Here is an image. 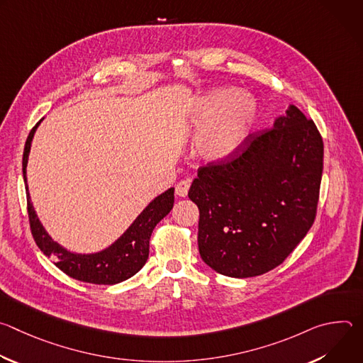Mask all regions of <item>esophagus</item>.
Wrapping results in <instances>:
<instances>
[{
	"instance_id": "obj_1",
	"label": "esophagus",
	"mask_w": 363,
	"mask_h": 363,
	"mask_svg": "<svg viewBox=\"0 0 363 363\" xmlns=\"http://www.w3.org/2000/svg\"><path fill=\"white\" fill-rule=\"evenodd\" d=\"M189 186H191V182H189L188 179H184V181L178 182L177 186H175L177 195H178V196H182V198L186 196V195H188V191H189Z\"/></svg>"
}]
</instances>
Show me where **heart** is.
<instances>
[{"label":"heart","instance_id":"heart-1","mask_svg":"<svg viewBox=\"0 0 363 363\" xmlns=\"http://www.w3.org/2000/svg\"><path fill=\"white\" fill-rule=\"evenodd\" d=\"M257 113L255 99L231 87L201 96L186 118L189 128L201 135L196 143L199 157L210 164H223L235 157L257 121Z\"/></svg>","mask_w":363,"mask_h":363}]
</instances>
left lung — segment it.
Segmentation results:
<instances>
[{"label":"left lung","instance_id":"obj_1","mask_svg":"<svg viewBox=\"0 0 363 363\" xmlns=\"http://www.w3.org/2000/svg\"><path fill=\"white\" fill-rule=\"evenodd\" d=\"M322 172V136L293 105L230 161L199 168L188 196L203 263L235 279L280 266L313 225Z\"/></svg>","mask_w":363,"mask_h":363}]
</instances>
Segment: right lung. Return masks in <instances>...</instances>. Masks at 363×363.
Segmentation results:
<instances>
[{
    "label": "right lung",
    "mask_w": 363,
    "mask_h": 363,
    "mask_svg": "<svg viewBox=\"0 0 363 363\" xmlns=\"http://www.w3.org/2000/svg\"><path fill=\"white\" fill-rule=\"evenodd\" d=\"M43 121V119H41ZM41 121L31 129L23 153V177L27 191V210L31 234L35 244L47 257L55 258V264L67 276L91 284H116L135 276L146 263L149 255V240L153 228L169 214L174 206V188L153 198L145 210L135 218L129 228L105 250L80 254L73 252L48 235L38 220L33 206L28 184L27 164L34 133Z\"/></svg>",
    "instance_id": "right-lung-1"
}]
</instances>
